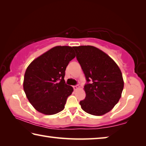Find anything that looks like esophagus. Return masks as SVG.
I'll return each mask as SVG.
<instances>
[{
  "instance_id": "1",
  "label": "esophagus",
  "mask_w": 146,
  "mask_h": 146,
  "mask_svg": "<svg viewBox=\"0 0 146 146\" xmlns=\"http://www.w3.org/2000/svg\"><path fill=\"white\" fill-rule=\"evenodd\" d=\"M78 89H79V86H78V85H76V86H73V90H75V91L77 90Z\"/></svg>"
}]
</instances>
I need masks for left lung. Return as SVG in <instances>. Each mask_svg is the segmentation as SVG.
<instances>
[{
  "mask_svg": "<svg viewBox=\"0 0 146 146\" xmlns=\"http://www.w3.org/2000/svg\"><path fill=\"white\" fill-rule=\"evenodd\" d=\"M87 83L86 98L80 101L82 110L100 116L110 111L121 97L123 80L120 68L100 49L91 46L73 47Z\"/></svg>",
  "mask_w": 146,
  "mask_h": 146,
  "instance_id": "obj_1",
  "label": "left lung"
}]
</instances>
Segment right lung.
Returning <instances> with one entry per match:
<instances>
[{
	"mask_svg": "<svg viewBox=\"0 0 146 146\" xmlns=\"http://www.w3.org/2000/svg\"><path fill=\"white\" fill-rule=\"evenodd\" d=\"M73 48L56 46L27 68L23 87L29 102L38 112L54 115L62 111L73 89L64 80L65 71L75 58Z\"/></svg>",
	"mask_w": 146,
	"mask_h": 146,
	"instance_id": "add662e5",
	"label": "right lung"
}]
</instances>
